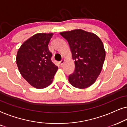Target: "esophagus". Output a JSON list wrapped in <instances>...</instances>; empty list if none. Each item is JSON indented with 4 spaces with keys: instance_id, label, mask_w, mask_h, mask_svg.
Listing matches in <instances>:
<instances>
[{
    "instance_id": "obj_1",
    "label": "esophagus",
    "mask_w": 127,
    "mask_h": 127,
    "mask_svg": "<svg viewBox=\"0 0 127 127\" xmlns=\"http://www.w3.org/2000/svg\"><path fill=\"white\" fill-rule=\"evenodd\" d=\"M64 62H65V60H62L60 62V65H63V64H64Z\"/></svg>"
}]
</instances>
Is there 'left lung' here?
I'll return each instance as SVG.
<instances>
[{
    "instance_id": "left-lung-1",
    "label": "left lung",
    "mask_w": 127,
    "mask_h": 127,
    "mask_svg": "<svg viewBox=\"0 0 127 127\" xmlns=\"http://www.w3.org/2000/svg\"><path fill=\"white\" fill-rule=\"evenodd\" d=\"M60 34L68 42L75 64L69 81L80 89L91 86L99 75L105 59L101 40L95 34L82 29L61 32Z\"/></svg>"
}]
</instances>
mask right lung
<instances>
[{"label":"right lung","instance_id":"right-lung-1","mask_svg":"<svg viewBox=\"0 0 127 127\" xmlns=\"http://www.w3.org/2000/svg\"><path fill=\"white\" fill-rule=\"evenodd\" d=\"M50 33L34 34L21 45L17 52L16 62L22 77L36 88H44L51 84L58 67L51 61L48 43Z\"/></svg>","mask_w":127,"mask_h":127}]
</instances>
